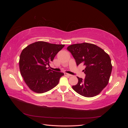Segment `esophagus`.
<instances>
[{"mask_svg":"<svg viewBox=\"0 0 128 128\" xmlns=\"http://www.w3.org/2000/svg\"><path fill=\"white\" fill-rule=\"evenodd\" d=\"M64 75L65 76H67V77H70V76H72V75H70V74H68V73H64Z\"/></svg>","mask_w":128,"mask_h":128,"instance_id":"esophagus-1","label":"esophagus"}]
</instances>
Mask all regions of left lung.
Here are the masks:
<instances>
[{"mask_svg":"<svg viewBox=\"0 0 128 128\" xmlns=\"http://www.w3.org/2000/svg\"><path fill=\"white\" fill-rule=\"evenodd\" d=\"M67 50L74 58L77 66L83 64L86 68L84 80L77 77L78 83L73 90L86 97L99 94L109 82L112 70L110 58L107 53L94 44L88 42L69 46Z\"/></svg>","mask_w":128,"mask_h":128,"instance_id":"left-lung-1","label":"left lung"}]
</instances>
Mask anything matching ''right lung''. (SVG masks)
Returning a JSON list of instances; mask_svg holds the SVG:
<instances>
[{
  "instance_id": "1",
  "label": "right lung",
  "mask_w": 128,
  "mask_h": 128,
  "mask_svg": "<svg viewBox=\"0 0 128 128\" xmlns=\"http://www.w3.org/2000/svg\"><path fill=\"white\" fill-rule=\"evenodd\" d=\"M64 46L39 41L27 46L22 50L19 60L21 75L31 90L42 94L51 90L59 83L63 72L47 67L56 54Z\"/></svg>"
}]
</instances>
